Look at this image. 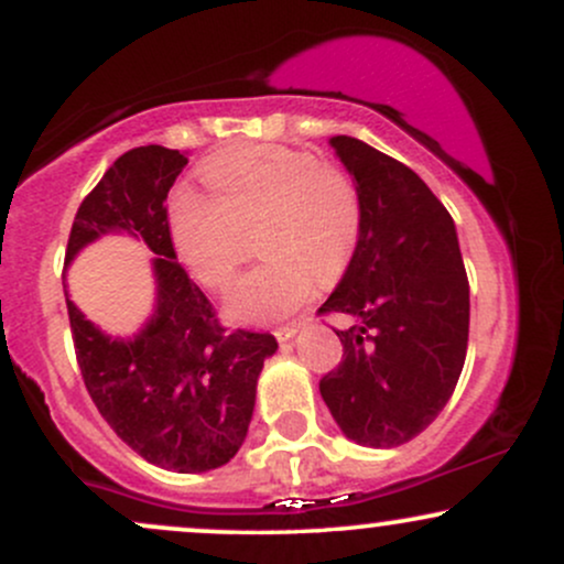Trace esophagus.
<instances>
[{
    "label": "esophagus",
    "mask_w": 564,
    "mask_h": 564,
    "mask_svg": "<svg viewBox=\"0 0 564 564\" xmlns=\"http://www.w3.org/2000/svg\"><path fill=\"white\" fill-rule=\"evenodd\" d=\"M296 334V326L294 323H291V326H278L275 328V339L278 341H286V339H291V336Z\"/></svg>",
    "instance_id": "1"
}]
</instances>
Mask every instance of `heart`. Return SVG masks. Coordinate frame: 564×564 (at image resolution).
Here are the masks:
<instances>
[{
	"label": "heart",
	"instance_id": "b5f03b06",
	"mask_svg": "<svg viewBox=\"0 0 564 564\" xmlns=\"http://www.w3.org/2000/svg\"><path fill=\"white\" fill-rule=\"evenodd\" d=\"M210 193L180 187L172 196V238L206 289L230 286L262 230L268 257L228 294L236 321L286 318L313 300L321 278L345 273L364 230L355 180L310 151L254 145L228 151L204 166Z\"/></svg>",
	"mask_w": 564,
	"mask_h": 564
}]
</instances>
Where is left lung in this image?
Here are the masks:
<instances>
[{
	"mask_svg": "<svg viewBox=\"0 0 564 564\" xmlns=\"http://www.w3.org/2000/svg\"><path fill=\"white\" fill-rule=\"evenodd\" d=\"M364 200V230L318 315H347L321 394L341 432L398 448L437 419L462 377L469 281L456 228L416 172L364 140L332 138Z\"/></svg>",
	"mask_w": 564,
	"mask_h": 564,
	"instance_id": "obj_1",
	"label": "left lung"
}]
</instances>
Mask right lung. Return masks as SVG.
I'll return each instance as SVG.
<instances>
[{
  "label": "right lung",
  "mask_w": 564,
  "mask_h": 564,
  "mask_svg": "<svg viewBox=\"0 0 564 564\" xmlns=\"http://www.w3.org/2000/svg\"><path fill=\"white\" fill-rule=\"evenodd\" d=\"M187 159L164 145L127 151L82 200L66 264L97 236L127 230L159 257V304L138 339L102 336L66 296L84 387L108 426L161 469L206 471L241 448L273 334L228 328L172 243L166 196ZM66 289V286H63Z\"/></svg>",
  "instance_id": "1"
}]
</instances>
